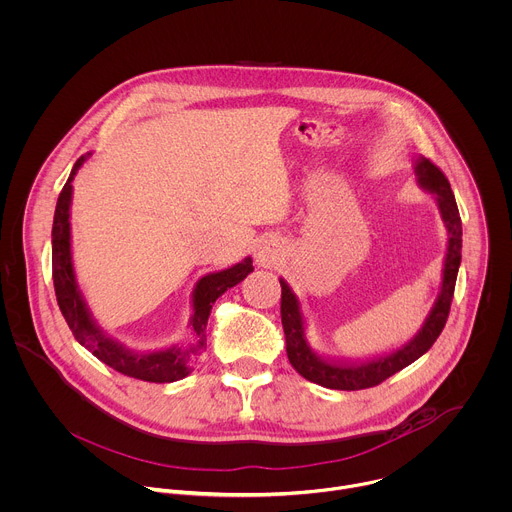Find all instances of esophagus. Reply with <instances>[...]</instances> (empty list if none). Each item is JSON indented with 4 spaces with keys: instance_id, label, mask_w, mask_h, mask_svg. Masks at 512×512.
Instances as JSON below:
<instances>
[{
    "instance_id": "obj_1",
    "label": "esophagus",
    "mask_w": 512,
    "mask_h": 512,
    "mask_svg": "<svg viewBox=\"0 0 512 512\" xmlns=\"http://www.w3.org/2000/svg\"><path fill=\"white\" fill-rule=\"evenodd\" d=\"M279 259V245L277 243H263L257 247V253H255V261L257 265L261 267H273Z\"/></svg>"
}]
</instances>
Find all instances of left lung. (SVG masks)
Listing matches in <instances>:
<instances>
[{
	"label": "left lung",
	"instance_id": "left-lung-1",
	"mask_svg": "<svg viewBox=\"0 0 512 512\" xmlns=\"http://www.w3.org/2000/svg\"><path fill=\"white\" fill-rule=\"evenodd\" d=\"M415 177L425 191L435 195L441 219L449 235L445 267H443V283L429 317L425 319L419 333L407 345H403L401 349L385 357L365 361V363L325 361L311 349L307 341V325H305V315L301 311L299 297L293 293V289L285 279H279L281 321L285 331L287 357H289V363L295 367V371L307 381L327 389H337V391H359V389L375 387L385 379H389L391 375L415 363L419 357H423L439 339L441 331L445 329V323L451 311V301L455 295L459 265H461L463 225H461V215H459V207H457L451 183L445 177V173L427 157L419 155L415 159Z\"/></svg>",
	"mask_w": 512,
	"mask_h": 512
}]
</instances>
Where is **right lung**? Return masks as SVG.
Returning a JSON list of instances; mask_svg holds the SVG:
<instances>
[{
    "label": "right lung",
    "mask_w": 512,
    "mask_h": 512,
    "mask_svg": "<svg viewBox=\"0 0 512 512\" xmlns=\"http://www.w3.org/2000/svg\"><path fill=\"white\" fill-rule=\"evenodd\" d=\"M91 157V153L81 155L67 183L63 185L51 229V269H53V287L57 305L61 309L63 319L67 321L73 337L81 347H85L93 357L101 363L109 365L117 373H123L133 379L149 381V383H173L185 379L195 365L201 361V355L207 347L205 327L213 303L231 287L241 283L253 271V259L245 257L241 263H235L229 269L207 273L195 283L191 295V319L189 327L193 337L185 345H171L159 351H133L109 337L95 321L75 277L73 259H71V195H73V179L79 167Z\"/></svg>",
    "instance_id": "add662e5"
}]
</instances>
